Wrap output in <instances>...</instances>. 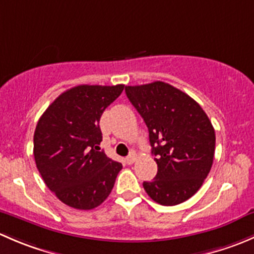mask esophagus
I'll use <instances>...</instances> for the list:
<instances>
[{
  "label": "esophagus",
  "mask_w": 254,
  "mask_h": 254,
  "mask_svg": "<svg viewBox=\"0 0 254 254\" xmlns=\"http://www.w3.org/2000/svg\"><path fill=\"white\" fill-rule=\"evenodd\" d=\"M125 160H127V163L131 165V163H134L135 160H136V155H135V152H131L127 158H125Z\"/></svg>",
  "instance_id": "esophagus-1"
}]
</instances>
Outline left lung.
I'll list each match as a JSON object with an SVG mask.
<instances>
[{
  "instance_id": "left-lung-1",
  "label": "left lung",
  "mask_w": 254,
  "mask_h": 254,
  "mask_svg": "<svg viewBox=\"0 0 254 254\" xmlns=\"http://www.w3.org/2000/svg\"><path fill=\"white\" fill-rule=\"evenodd\" d=\"M125 93L148 129L157 175L143 189L161 205L188 200L209 175L215 130L191 97L162 81L127 86Z\"/></svg>"
}]
</instances>
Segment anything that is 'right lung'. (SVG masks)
<instances>
[{
    "mask_svg": "<svg viewBox=\"0 0 254 254\" xmlns=\"http://www.w3.org/2000/svg\"><path fill=\"white\" fill-rule=\"evenodd\" d=\"M124 84H81L61 93L43 113L34 131V158L40 176L66 205L91 210L114 187L122 163L98 151L99 120Z\"/></svg>",
    "mask_w": 254,
    "mask_h": 254,
    "instance_id": "1",
    "label": "right lung"
}]
</instances>
